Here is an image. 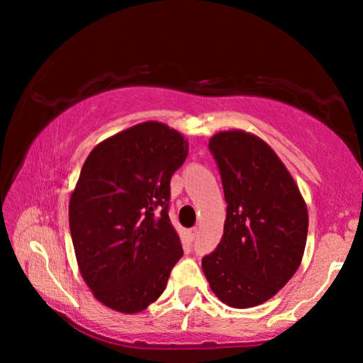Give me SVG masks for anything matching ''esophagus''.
Segmentation results:
<instances>
[{
    "label": "esophagus",
    "mask_w": 363,
    "mask_h": 363,
    "mask_svg": "<svg viewBox=\"0 0 363 363\" xmlns=\"http://www.w3.org/2000/svg\"><path fill=\"white\" fill-rule=\"evenodd\" d=\"M187 235H189L190 240H195V237L199 235V229H196V227H192V229L187 230Z\"/></svg>",
    "instance_id": "obj_1"
}]
</instances>
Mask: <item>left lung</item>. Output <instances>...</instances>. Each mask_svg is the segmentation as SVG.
Returning <instances> with one entry per match:
<instances>
[{
	"mask_svg": "<svg viewBox=\"0 0 363 363\" xmlns=\"http://www.w3.org/2000/svg\"><path fill=\"white\" fill-rule=\"evenodd\" d=\"M225 199L223 238L201 269L224 304L247 309L275 296L303 261L309 214L290 171L266 140L242 130L210 139Z\"/></svg>",
	"mask_w": 363,
	"mask_h": 363,
	"instance_id": "obj_1",
	"label": "left lung"
}]
</instances>
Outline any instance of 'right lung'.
I'll use <instances>...</instances> for the list:
<instances>
[{
  "label": "right lung",
  "instance_id": "1",
  "mask_svg": "<svg viewBox=\"0 0 363 363\" xmlns=\"http://www.w3.org/2000/svg\"><path fill=\"white\" fill-rule=\"evenodd\" d=\"M187 153L179 131L144 121L104 139L86 158L69 224L79 274L108 309L138 314L167 288L182 256L168 216L169 181Z\"/></svg>",
  "mask_w": 363,
  "mask_h": 363
}]
</instances>
